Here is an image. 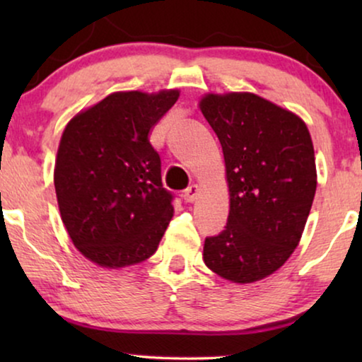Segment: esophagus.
I'll use <instances>...</instances> for the list:
<instances>
[{"label": "esophagus", "mask_w": 362, "mask_h": 362, "mask_svg": "<svg viewBox=\"0 0 362 362\" xmlns=\"http://www.w3.org/2000/svg\"><path fill=\"white\" fill-rule=\"evenodd\" d=\"M197 192H199V187H197L196 185H192L185 191L182 199H185V202H194L197 199Z\"/></svg>", "instance_id": "esophagus-1"}]
</instances>
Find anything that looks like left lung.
Wrapping results in <instances>:
<instances>
[{
  "label": "left lung",
  "mask_w": 362,
  "mask_h": 362,
  "mask_svg": "<svg viewBox=\"0 0 362 362\" xmlns=\"http://www.w3.org/2000/svg\"><path fill=\"white\" fill-rule=\"evenodd\" d=\"M199 108L221 141L230 206L202 259L232 284H254L300 244L318 182L313 141L296 113L257 93H206Z\"/></svg>",
  "instance_id": "left-lung-1"
}]
</instances>
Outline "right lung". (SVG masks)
Returning <instances> with one entry per match:
<instances>
[{"mask_svg": "<svg viewBox=\"0 0 362 362\" xmlns=\"http://www.w3.org/2000/svg\"><path fill=\"white\" fill-rule=\"evenodd\" d=\"M180 90L113 92L74 115L54 166L61 219L76 249L103 269L155 254L175 209L151 130Z\"/></svg>", "mask_w": 362, "mask_h": 362, "instance_id": "obj_1", "label": "right lung"}]
</instances>
